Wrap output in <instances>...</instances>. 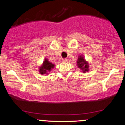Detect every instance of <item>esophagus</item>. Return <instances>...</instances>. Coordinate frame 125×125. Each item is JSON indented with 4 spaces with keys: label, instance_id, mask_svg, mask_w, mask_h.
Wrapping results in <instances>:
<instances>
[{
    "label": "esophagus",
    "instance_id": "34e87169",
    "mask_svg": "<svg viewBox=\"0 0 125 125\" xmlns=\"http://www.w3.org/2000/svg\"><path fill=\"white\" fill-rule=\"evenodd\" d=\"M63 62H66L67 61V59H66V58H64V59H63Z\"/></svg>",
    "mask_w": 125,
    "mask_h": 125
}]
</instances>
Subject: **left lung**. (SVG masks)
Returning <instances> with one entry per match:
<instances>
[{"label": "left lung", "instance_id": "1", "mask_svg": "<svg viewBox=\"0 0 125 125\" xmlns=\"http://www.w3.org/2000/svg\"><path fill=\"white\" fill-rule=\"evenodd\" d=\"M77 64L79 68L81 69L83 72H86L89 71V64L84 59L82 56H80L78 58L77 61Z\"/></svg>", "mask_w": 125, "mask_h": 125}]
</instances>
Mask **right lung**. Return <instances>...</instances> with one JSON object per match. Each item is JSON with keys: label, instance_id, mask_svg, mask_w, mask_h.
Wrapping results in <instances>:
<instances>
[{"label": "right lung", "instance_id": "1", "mask_svg": "<svg viewBox=\"0 0 125 125\" xmlns=\"http://www.w3.org/2000/svg\"><path fill=\"white\" fill-rule=\"evenodd\" d=\"M54 64L52 63H50L48 59H46L43 62L42 66L39 67V72L42 74H48L49 72L52 70L53 67H54Z\"/></svg>", "mask_w": 125, "mask_h": 125}]
</instances>
